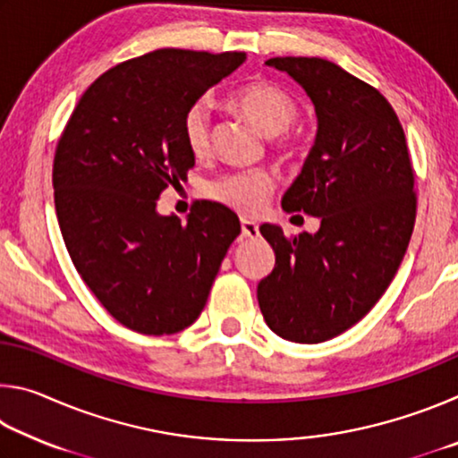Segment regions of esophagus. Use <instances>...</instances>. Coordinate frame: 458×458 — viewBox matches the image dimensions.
Segmentation results:
<instances>
[{
    "label": "esophagus",
    "mask_w": 458,
    "mask_h": 458,
    "mask_svg": "<svg viewBox=\"0 0 458 458\" xmlns=\"http://www.w3.org/2000/svg\"><path fill=\"white\" fill-rule=\"evenodd\" d=\"M240 226H242V234L246 238H257L260 232H259V224L254 220H248V218H242L240 220Z\"/></svg>",
    "instance_id": "34e87169"
}]
</instances>
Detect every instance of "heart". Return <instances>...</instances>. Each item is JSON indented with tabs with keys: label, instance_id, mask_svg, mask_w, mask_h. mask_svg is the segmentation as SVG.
I'll return each instance as SVG.
<instances>
[{
	"label": "heart",
	"instance_id": "b5f03b06",
	"mask_svg": "<svg viewBox=\"0 0 458 458\" xmlns=\"http://www.w3.org/2000/svg\"><path fill=\"white\" fill-rule=\"evenodd\" d=\"M230 103L242 111L267 137H276L289 131L299 117L297 105L283 89L267 81H254L232 92ZM212 106L206 98L190 105L182 119L183 143L193 157H204L210 151ZM273 177L265 169L224 174L208 182L206 193L218 204L242 214L259 212L270 191Z\"/></svg>",
	"mask_w": 458,
	"mask_h": 458
}]
</instances>
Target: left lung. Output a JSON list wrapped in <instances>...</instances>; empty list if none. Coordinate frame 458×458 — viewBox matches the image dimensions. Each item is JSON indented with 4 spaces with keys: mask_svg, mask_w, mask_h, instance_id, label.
Wrapping results in <instances>:
<instances>
[{
    "mask_svg": "<svg viewBox=\"0 0 458 458\" xmlns=\"http://www.w3.org/2000/svg\"><path fill=\"white\" fill-rule=\"evenodd\" d=\"M267 66L289 74L315 106V143L281 204L321 224L291 238L262 224L276 259L257 297L278 337L321 344L366 317L396 275L416 218L414 172L404 129L374 87L323 58Z\"/></svg>",
    "mask_w": 458,
    "mask_h": 458,
    "instance_id": "1",
    "label": "left lung"
}]
</instances>
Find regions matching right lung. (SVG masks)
I'll list each match as a JSON object with an SVG mask.
<instances>
[{
	"label": "right lung",
	"mask_w": 458,
	"mask_h": 458,
	"mask_svg": "<svg viewBox=\"0 0 458 458\" xmlns=\"http://www.w3.org/2000/svg\"><path fill=\"white\" fill-rule=\"evenodd\" d=\"M244 60L164 48L123 62L90 84L58 141L52 185L68 254L100 305L137 333L190 327L240 234L218 201H196L182 224L157 199L196 164L183 113Z\"/></svg>",
	"instance_id": "1"
}]
</instances>
